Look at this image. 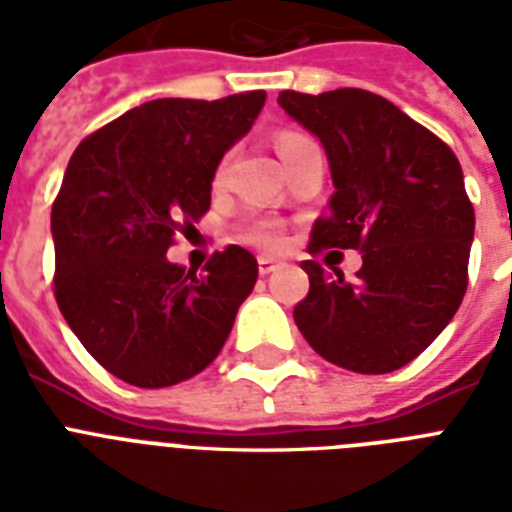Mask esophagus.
Instances as JSON below:
<instances>
[{"instance_id":"obj_1","label":"esophagus","mask_w":512,"mask_h":512,"mask_svg":"<svg viewBox=\"0 0 512 512\" xmlns=\"http://www.w3.org/2000/svg\"><path fill=\"white\" fill-rule=\"evenodd\" d=\"M281 260H276V257L271 255H260L257 257V271L263 273V276H268V273H276L281 268Z\"/></svg>"}]
</instances>
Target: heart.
<instances>
[{"label":"heart","mask_w":512,"mask_h":512,"mask_svg":"<svg viewBox=\"0 0 512 512\" xmlns=\"http://www.w3.org/2000/svg\"><path fill=\"white\" fill-rule=\"evenodd\" d=\"M300 140H305L303 135H295V132H284L279 138V154H284L287 148L297 146ZM223 167L217 170V180H223ZM247 241H252V244H257V247H281V241H284V233H281V228L276 223H255V225H249L247 228Z\"/></svg>","instance_id":"1"}]
</instances>
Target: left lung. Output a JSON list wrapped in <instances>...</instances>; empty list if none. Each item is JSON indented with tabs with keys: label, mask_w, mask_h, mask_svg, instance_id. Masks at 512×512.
Returning <instances> with one entry per match:
<instances>
[{
	"label": "left lung",
	"mask_w": 512,
	"mask_h": 512,
	"mask_svg": "<svg viewBox=\"0 0 512 512\" xmlns=\"http://www.w3.org/2000/svg\"><path fill=\"white\" fill-rule=\"evenodd\" d=\"M279 106L329 162L335 193L311 252L361 249L348 281L305 260L295 324L319 356L361 374L396 372L436 340L468 287L476 215L452 148L366 90L281 92Z\"/></svg>",
	"instance_id": "8db88e82"
}]
</instances>
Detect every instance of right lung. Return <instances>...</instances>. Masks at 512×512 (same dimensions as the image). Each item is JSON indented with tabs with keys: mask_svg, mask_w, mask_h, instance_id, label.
Listing matches in <instances>:
<instances>
[{
	"mask_svg": "<svg viewBox=\"0 0 512 512\" xmlns=\"http://www.w3.org/2000/svg\"><path fill=\"white\" fill-rule=\"evenodd\" d=\"M265 106V92L223 100L159 98L84 138L52 204L55 300L90 356L138 388L207 369L255 289L244 247L204 273L167 260L177 228L209 209L217 164Z\"/></svg>",
	"mask_w": 512,
	"mask_h": 512,
	"instance_id": "1",
	"label": "right lung"
}]
</instances>
